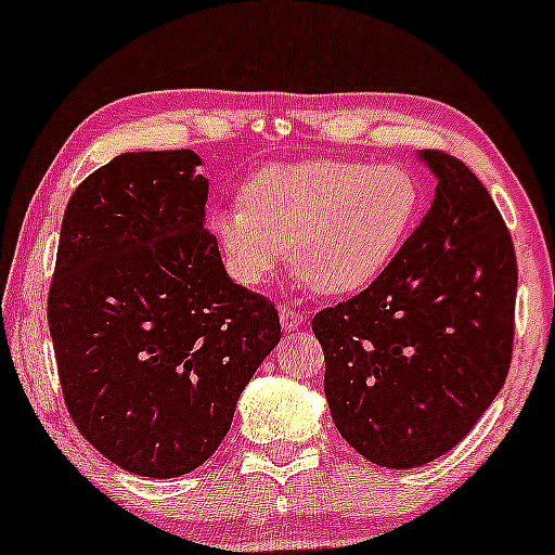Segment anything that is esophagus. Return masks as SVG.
<instances>
[{"label": "esophagus", "instance_id": "obj_1", "mask_svg": "<svg viewBox=\"0 0 555 555\" xmlns=\"http://www.w3.org/2000/svg\"><path fill=\"white\" fill-rule=\"evenodd\" d=\"M280 325H283L285 333H294V330H298L304 325V314L294 307H280Z\"/></svg>", "mask_w": 555, "mask_h": 555}]
</instances>
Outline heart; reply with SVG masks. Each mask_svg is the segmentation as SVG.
I'll use <instances>...</instances> for the list:
<instances>
[{"instance_id":"b5f03b06","label":"heart","mask_w":555,"mask_h":555,"mask_svg":"<svg viewBox=\"0 0 555 555\" xmlns=\"http://www.w3.org/2000/svg\"><path fill=\"white\" fill-rule=\"evenodd\" d=\"M420 217L409 167L311 159L254 172L241 204L211 215V233L235 283L264 285L288 248L317 294L353 296L396 264Z\"/></svg>"}]
</instances>
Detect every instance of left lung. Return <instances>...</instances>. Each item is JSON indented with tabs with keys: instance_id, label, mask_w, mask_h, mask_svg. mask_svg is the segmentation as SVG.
I'll list each match as a JSON object with an SVG mask.
<instances>
[{
	"instance_id": "left-lung-1",
	"label": "left lung",
	"mask_w": 555,
	"mask_h": 555,
	"mask_svg": "<svg viewBox=\"0 0 555 555\" xmlns=\"http://www.w3.org/2000/svg\"><path fill=\"white\" fill-rule=\"evenodd\" d=\"M433 207L398 261L311 320L335 427L364 459L412 469L456 448L503 388L514 351L516 254L488 189L425 149Z\"/></svg>"
}]
</instances>
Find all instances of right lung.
Here are the masks:
<instances>
[{
	"instance_id": "right-lung-1",
	"label": "right lung",
	"mask_w": 555,
	"mask_h": 555,
	"mask_svg": "<svg viewBox=\"0 0 555 555\" xmlns=\"http://www.w3.org/2000/svg\"><path fill=\"white\" fill-rule=\"evenodd\" d=\"M191 149L128 152L67 202L49 333L73 422L141 477L202 466L280 344L272 301L233 283L204 228L209 180Z\"/></svg>"
}]
</instances>
